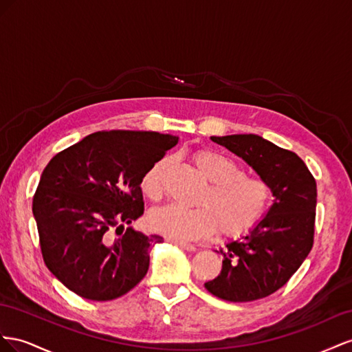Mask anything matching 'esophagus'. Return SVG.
<instances>
[{"instance_id": "1", "label": "esophagus", "mask_w": 352, "mask_h": 352, "mask_svg": "<svg viewBox=\"0 0 352 352\" xmlns=\"http://www.w3.org/2000/svg\"><path fill=\"white\" fill-rule=\"evenodd\" d=\"M170 242H173L174 245H178L179 248H183V249L188 250V252H193V250H196L195 245H192V243H187V242H182V240H175V239H170Z\"/></svg>"}]
</instances>
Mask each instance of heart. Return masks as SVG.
Listing matches in <instances>:
<instances>
[{
	"label": "heart",
	"instance_id": "1",
	"mask_svg": "<svg viewBox=\"0 0 352 352\" xmlns=\"http://www.w3.org/2000/svg\"><path fill=\"white\" fill-rule=\"evenodd\" d=\"M193 160L209 187L197 200V208L169 205L148 215V226L169 239L195 240L214 234L234 237L248 232L265 214L271 199L267 179L248 175L234 160L212 148H200ZM168 157H160L142 177L140 187L150 200L162 199Z\"/></svg>",
	"mask_w": 352,
	"mask_h": 352
}]
</instances>
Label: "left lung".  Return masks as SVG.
<instances>
[{
    "label": "left lung",
    "mask_w": 352,
    "mask_h": 352,
    "mask_svg": "<svg viewBox=\"0 0 352 352\" xmlns=\"http://www.w3.org/2000/svg\"><path fill=\"white\" fill-rule=\"evenodd\" d=\"M268 182L274 196L267 215L236 242L217 250L223 255L218 277L205 283L208 292L250 302L274 294L304 263L314 243L317 186L296 153L255 134L210 137Z\"/></svg>",
    "instance_id": "obj_1"
}]
</instances>
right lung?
Segmentation results:
<instances>
[{"mask_svg": "<svg viewBox=\"0 0 352 352\" xmlns=\"http://www.w3.org/2000/svg\"><path fill=\"white\" fill-rule=\"evenodd\" d=\"M178 137L153 131H98L50 160L32 212L47 268L76 295L112 300L148 270L164 239L128 227L144 212L140 182Z\"/></svg>", "mask_w": 352, "mask_h": 352, "instance_id": "obj_1", "label": "right lung"}]
</instances>
